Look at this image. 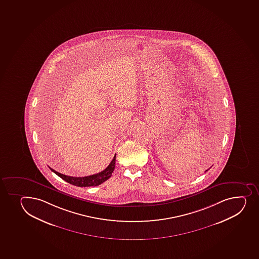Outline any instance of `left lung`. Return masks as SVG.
Segmentation results:
<instances>
[{"label": "left lung", "mask_w": 259, "mask_h": 259, "mask_svg": "<svg viewBox=\"0 0 259 259\" xmlns=\"http://www.w3.org/2000/svg\"><path fill=\"white\" fill-rule=\"evenodd\" d=\"M206 171H207V170H206Z\"/></svg>", "instance_id": "obj_1"}]
</instances>
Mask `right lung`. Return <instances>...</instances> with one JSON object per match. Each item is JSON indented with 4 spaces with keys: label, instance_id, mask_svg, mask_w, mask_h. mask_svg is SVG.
Segmentation results:
<instances>
[{
    "label": "right lung",
    "instance_id": "add662e5",
    "mask_svg": "<svg viewBox=\"0 0 259 259\" xmlns=\"http://www.w3.org/2000/svg\"><path fill=\"white\" fill-rule=\"evenodd\" d=\"M115 155L111 162L109 163V165L107 166L104 171H100L99 174L90 175L87 177H70L66 176L64 174H59L58 171H55L54 169H51L52 171H54V174H57L58 176L60 177L62 179H64V181L68 182L69 184H73L75 186L78 187H91L98 186L99 184H103L104 182L106 181L111 177L112 172L115 170Z\"/></svg>",
    "mask_w": 259,
    "mask_h": 259
}]
</instances>
